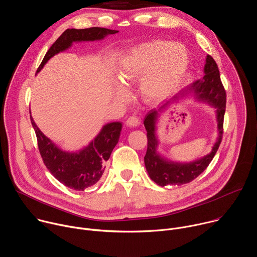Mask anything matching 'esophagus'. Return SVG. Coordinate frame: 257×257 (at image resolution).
Listing matches in <instances>:
<instances>
[{
	"instance_id": "obj_1",
	"label": "esophagus",
	"mask_w": 257,
	"mask_h": 257,
	"mask_svg": "<svg viewBox=\"0 0 257 257\" xmlns=\"http://www.w3.org/2000/svg\"><path fill=\"white\" fill-rule=\"evenodd\" d=\"M139 124H140L139 118H138L137 116H135V115H132V116L128 117L127 120H126V125H127L128 127H136V126H138Z\"/></svg>"
}]
</instances>
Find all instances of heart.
<instances>
[{"label": "heart", "mask_w": 257, "mask_h": 257, "mask_svg": "<svg viewBox=\"0 0 257 257\" xmlns=\"http://www.w3.org/2000/svg\"><path fill=\"white\" fill-rule=\"evenodd\" d=\"M189 64L186 49L166 41H153L131 49L123 58L119 71L120 81L129 86L140 79L139 91L146 100L166 97L180 82ZM120 98L125 91L119 89Z\"/></svg>", "instance_id": "b5f03b06"}]
</instances>
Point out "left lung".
Listing matches in <instances>:
<instances>
[{"label":"left lung","instance_id":"left-lung-1","mask_svg":"<svg viewBox=\"0 0 257 257\" xmlns=\"http://www.w3.org/2000/svg\"><path fill=\"white\" fill-rule=\"evenodd\" d=\"M204 73L205 75L203 78L195 81L190 86L189 90L193 91L198 99L205 100L216 107L218 138L209 155L190 164H177L165 161L159 156V154H157L158 140L156 137L155 126L157 111L153 109L145 116L143 123L146 131H148V151H146V155L144 157V164L151 179L160 186L183 185L193 181L208 167L222 142L227 93L221 80L218 67L211 56L206 57ZM175 98H177V95L174 96V99ZM170 102L171 100H168L160 107V109Z\"/></svg>","mask_w":257,"mask_h":257}]
</instances>
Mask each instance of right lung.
<instances>
[{"label":"right lung","mask_w":257,"mask_h":257,"mask_svg":"<svg viewBox=\"0 0 257 257\" xmlns=\"http://www.w3.org/2000/svg\"><path fill=\"white\" fill-rule=\"evenodd\" d=\"M117 32V30L102 27L67 29L49 49L36 72L41 71L53 56L68 49L73 42L101 40L108 34ZM30 121L38 139L41 157L47 169L62 184L77 191H84V189L94 185L100 179L105 169V162L111 157L118 143L122 129L120 122L109 123L103 126L100 133L87 148L78 154H69L59 150L46 137L36 126L31 116Z\"/></svg>","instance_id":"obj_1"}]
</instances>
